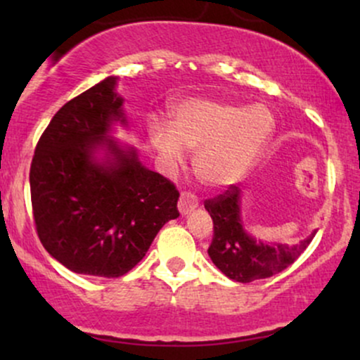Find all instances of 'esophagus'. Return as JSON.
Here are the masks:
<instances>
[{
    "instance_id": "esophagus-1",
    "label": "esophagus",
    "mask_w": 360,
    "mask_h": 360,
    "mask_svg": "<svg viewBox=\"0 0 360 360\" xmlns=\"http://www.w3.org/2000/svg\"><path fill=\"white\" fill-rule=\"evenodd\" d=\"M198 205H200V201H198V196L191 191H183L181 193V198H179V212L183 214H188L191 213L194 208H198Z\"/></svg>"
}]
</instances>
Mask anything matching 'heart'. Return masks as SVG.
<instances>
[{"mask_svg": "<svg viewBox=\"0 0 360 360\" xmlns=\"http://www.w3.org/2000/svg\"><path fill=\"white\" fill-rule=\"evenodd\" d=\"M266 106L243 108L217 100H186L172 115V128L154 122L150 137L167 162H181L184 147L196 152V174L206 186L226 188L247 176L274 131Z\"/></svg>", "mask_w": 360, "mask_h": 360, "instance_id": "obj_1", "label": "heart"}]
</instances>
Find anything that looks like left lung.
I'll list each match as a JSON object with an SVG mask.
<instances>
[{"instance_id":"left-lung-1","label":"left lung","mask_w":360,"mask_h":360,"mask_svg":"<svg viewBox=\"0 0 360 360\" xmlns=\"http://www.w3.org/2000/svg\"><path fill=\"white\" fill-rule=\"evenodd\" d=\"M240 188L229 186L226 191L205 200V208L213 220V238L208 254L226 278L237 283H252L278 274L303 254L315 233L296 245L257 242L245 233L240 221Z\"/></svg>"}]
</instances>
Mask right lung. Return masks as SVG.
Masks as SVG:
<instances>
[{"label":"right lung","instance_id":"right-lung-1","mask_svg":"<svg viewBox=\"0 0 360 360\" xmlns=\"http://www.w3.org/2000/svg\"><path fill=\"white\" fill-rule=\"evenodd\" d=\"M115 120L125 122L115 77H108L53 115L32 159L37 235L53 259L77 274H127L159 230L179 217L174 183L106 139ZM101 145L112 154L106 165L92 157Z\"/></svg>","mask_w":360,"mask_h":360}]
</instances>
